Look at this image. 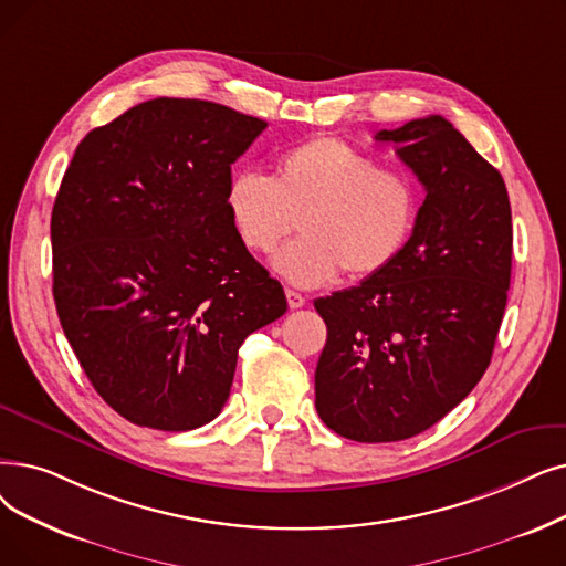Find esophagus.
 I'll return each instance as SVG.
<instances>
[{
	"mask_svg": "<svg viewBox=\"0 0 566 566\" xmlns=\"http://www.w3.org/2000/svg\"><path fill=\"white\" fill-rule=\"evenodd\" d=\"M284 293H286V303H289V307H291V310H298V307H303V305H305V298L301 296L298 291L286 289Z\"/></svg>",
	"mask_w": 566,
	"mask_h": 566,
	"instance_id": "1",
	"label": "esophagus"
}]
</instances>
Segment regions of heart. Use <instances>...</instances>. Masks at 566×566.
<instances>
[{
    "mask_svg": "<svg viewBox=\"0 0 566 566\" xmlns=\"http://www.w3.org/2000/svg\"><path fill=\"white\" fill-rule=\"evenodd\" d=\"M224 203L254 254H273L298 224L303 235L277 254L275 270L303 289L333 282L339 270L352 280L384 273L407 250L421 212L411 178L333 136L291 147L275 178L235 170Z\"/></svg>",
    "mask_w": 566,
    "mask_h": 566,
    "instance_id": "1",
    "label": "heart"
}]
</instances>
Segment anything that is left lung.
I'll return each mask as SVG.
<instances>
[{"mask_svg": "<svg viewBox=\"0 0 566 566\" xmlns=\"http://www.w3.org/2000/svg\"><path fill=\"white\" fill-rule=\"evenodd\" d=\"M426 187L400 259L314 301L328 328L316 411L337 434L379 444L434 426L490 365L511 282L506 185L441 115L375 136Z\"/></svg>", "mask_w": 566, "mask_h": 566, "instance_id": "8db88e82", "label": "left lung"}]
</instances>
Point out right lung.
<instances>
[{
  "label": "right lung",
  "instance_id": "obj_1",
  "mask_svg": "<svg viewBox=\"0 0 566 566\" xmlns=\"http://www.w3.org/2000/svg\"><path fill=\"white\" fill-rule=\"evenodd\" d=\"M265 127L159 96L92 129L62 178L51 217L60 324L94 390L136 426L210 423L244 337L286 312L224 203L231 166Z\"/></svg>",
  "mask_w": 566,
  "mask_h": 566
}]
</instances>
